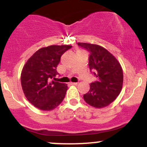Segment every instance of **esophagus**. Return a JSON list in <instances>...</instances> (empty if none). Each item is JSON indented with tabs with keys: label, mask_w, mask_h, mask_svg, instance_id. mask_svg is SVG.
<instances>
[{
	"label": "esophagus",
	"mask_w": 147,
	"mask_h": 147,
	"mask_svg": "<svg viewBox=\"0 0 147 147\" xmlns=\"http://www.w3.org/2000/svg\"><path fill=\"white\" fill-rule=\"evenodd\" d=\"M70 85L77 86V85H78V83H77V82H71V83H70Z\"/></svg>",
	"instance_id": "34e87169"
}]
</instances>
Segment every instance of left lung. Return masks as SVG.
I'll use <instances>...</instances> for the list:
<instances>
[{"label":"left lung","instance_id":"1","mask_svg":"<svg viewBox=\"0 0 147 147\" xmlns=\"http://www.w3.org/2000/svg\"><path fill=\"white\" fill-rule=\"evenodd\" d=\"M90 52L89 68L97 80L90 85V90L84 95L88 104L102 109L109 106L119 95L123 85V71L120 63L112 54L100 45L78 43Z\"/></svg>","mask_w":147,"mask_h":147}]
</instances>
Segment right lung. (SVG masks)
Returning a JSON list of instances; mask_svg holds the SVG:
<instances>
[{"instance_id": "add662e5", "label": "right lung", "mask_w": 147, "mask_h": 147, "mask_svg": "<svg viewBox=\"0 0 147 147\" xmlns=\"http://www.w3.org/2000/svg\"><path fill=\"white\" fill-rule=\"evenodd\" d=\"M71 45H50L35 52L23 66L21 82L24 95L29 102L42 111L57 108L65 96L68 86L54 82L61 57Z\"/></svg>"}]
</instances>
